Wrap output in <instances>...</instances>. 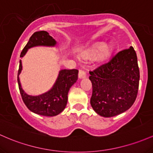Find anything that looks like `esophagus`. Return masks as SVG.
Wrapping results in <instances>:
<instances>
[{
    "label": "esophagus",
    "instance_id": "esophagus-1",
    "mask_svg": "<svg viewBox=\"0 0 153 153\" xmlns=\"http://www.w3.org/2000/svg\"><path fill=\"white\" fill-rule=\"evenodd\" d=\"M86 76H87V75H86L85 71H84L83 70H79V78L85 79Z\"/></svg>",
    "mask_w": 153,
    "mask_h": 153
}]
</instances>
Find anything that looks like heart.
I'll list each match as a JSON object with an SVG mask.
<instances>
[{"mask_svg": "<svg viewBox=\"0 0 153 153\" xmlns=\"http://www.w3.org/2000/svg\"><path fill=\"white\" fill-rule=\"evenodd\" d=\"M100 52L99 54V53ZM97 59L98 61H102L105 58H107L110 54V51L108 48H106V44L105 42H98L92 48L84 51L81 53L82 57L85 58H89L95 56L98 53Z\"/></svg>", "mask_w": 153, "mask_h": 153, "instance_id": "b5f03b06", "label": "heart"}]
</instances>
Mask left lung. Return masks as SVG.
<instances>
[{
  "label": "left lung",
  "mask_w": 153,
  "mask_h": 153,
  "mask_svg": "<svg viewBox=\"0 0 153 153\" xmlns=\"http://www.w3.org/2000/svg\"><path fill=\"white\" fill-rule=\"evenodd\" d=\"M92 85L90 104L103 117H113L129 109L137 98L140 69L133 47L113 56L108 62L90 71Z\"/></svg>",
  "instance_id": "obj_1"
}]
</instances>
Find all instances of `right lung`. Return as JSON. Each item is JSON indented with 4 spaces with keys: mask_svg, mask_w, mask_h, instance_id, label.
Wrapping results in <instances>:
<instances>
[{
    "mask_svg": "<svg viewBox=\"0 0 153 153\" xmlns=\"http://www.w3.org/2000/svg\"><path fill=\"white\" fill-rule=\"evenodd\" d=\"M57 42L46 31H39L33 34L22 51L20 57L23 58L29 49L37 46L55 47ZM22 70V60L19 61L17 81L22 100L28 109L36 114L44 116H57L65 109L70 88L78 79L77 69H61L54 85L48 91L39 95H30L22 89L19 75Z\"/></svg>",
    "mask_w": 153,
    "mask_h": 153,
    "instance_id": "1",
    "label": "right lung"
}]
</instances>
